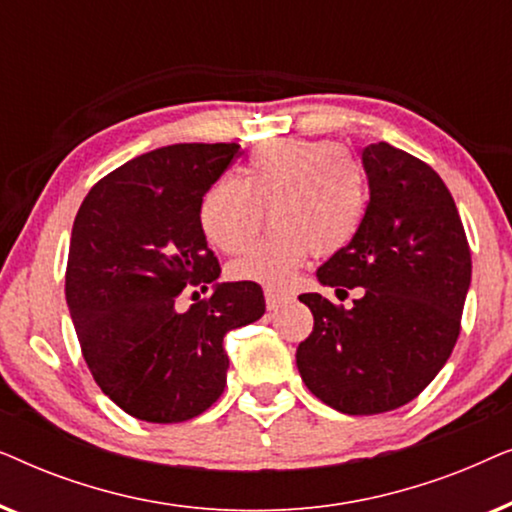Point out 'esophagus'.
Returning a JSON list of instances; mask_svg holds the SVG:
<instances>
[{
  "instance_id": "1",
  "label": "esophagus",
  "mask_w": 512,
  "mask_h": 512,
  "mask_svg": "<svg viewBox=\"0 0 512 512\" xmlns=\"http://www.w3.org/2000/svg\"><path fill=\"white\" fill-rule=\"evenodd\" d=\"M286 296H282V293H275V291H265V305H268V310L270 312H275V310H279V307H282L284 303H286Z\"/></svg>"
}]
</instances>
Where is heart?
I'll return each instance as SVG.
<instances>
[{
    "instance_id": "obj_1",
    "label": "heart",
    "mask_w": 512,
    "mask_h": 512,
    "mask_svg": "<svg viewBox=\"0 0 512 512\" xmlns=\"http://www.w3.org/2000/svg\"><path fill=\"white\" fill-rule=\"evenodd\" d=\"M368 207L366 174L342 146L314 139H272L256 146L242 179L221 177L198 205L205 240L237 254L254 240L268 212L270 233L228 265L235 282L282 291L307 254L328 258L347 249Z\"/></svg>"
}]
</instances>
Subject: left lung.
<instances>
[{"label": "left lung", "mask_w": 512, "mask_h": 512, "mask_svg": "<svg viewBox=\"0 0 512 512\" xmlns=\"http://www.w3.org/2000/svg\"><path fill=\"white\" fill-rule=\"evenodd\" d=\"M370 200L359 233L317 270L324 286L363 296L352 310L303 293L314 328L296 363L305 387L345 415L410 403L459 338L471 249L457 205L424 160L387 142L361 153Z\"/></svg>", "instance_id": "1"}]
</instances>
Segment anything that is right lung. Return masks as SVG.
Returning <instances> with one entry per match:
<instances>
[{
	"instance_id": "add662e5",
	"label": "right lung",
	"mask_w": 512,
	"mask_h": 512,
	"mask_svg": "<svg viewBox=\"0 0 512 512\" xmlns=\"http://www.w3.org/2000/svg\"><path fill=\"white\" fill-rule=\"evenodd\" d=\"M240 144L163 146L109 172L74 219L65 296L100 389L128 415L177 424L223 394V335L261 319L263 289L223 282L198 223L202 193ZM188 283L213 296L188 313L173 300Z\"/></svg>"
}]
</instances>
